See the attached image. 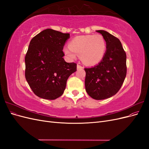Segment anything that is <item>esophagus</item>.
<instances>
[{"instance_id":"1","label":"esophagus","mask_w":149,"mask_h":149,"mask_svg":"<svg viewBox=\"0 0 149 149\" xmlns=\"http://www.w3.org/2000/svg\"><path fill=\"white\" fill-rule=\"evenodd\" d=\"M81 68H83V66H81L79 65H77V69H78V70L81 69Z\"/></svg>"}]
</instances>
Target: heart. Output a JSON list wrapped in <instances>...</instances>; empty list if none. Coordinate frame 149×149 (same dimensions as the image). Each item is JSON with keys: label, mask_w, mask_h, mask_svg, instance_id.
Instances as JSON below:
<instances>
[{"label": "heart", "mask_w": 149, "mask_h": 149, "mask_svg": "<svg viewBox=\"0 0 149 149\" xmlns=\"http://www.w3.org/2000/svg\"><path fill=\"white\" fill-rule=\"evenodd\" d=\"M106 50V40L100 34L78 36L72 39L69 47L63 52L70 60H76L80 55L81 60L87 65L100 63L104 56Z\"/></svg>", "instance_id": "obj_1"}]
</instances>
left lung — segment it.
<instances>
[{
    "label": "left lung",
    "mask_w": 149,
    "mask_h": 149,
    "mask_svg": "<svg viewBox=\"0 0 149 149\" xmlns=\"http://www.w3.org/2000/svg\"><path fill=\"white\" fill-rule=\"evenodd\" d=\"M104 38V56L92 68H84L85 88L89 96L96 100L109 98L119 91L127 73L126 54L120 40L105 30H96Z\"/></svg>",
    "instance_id": "left-lung-1"
}]
</instances>
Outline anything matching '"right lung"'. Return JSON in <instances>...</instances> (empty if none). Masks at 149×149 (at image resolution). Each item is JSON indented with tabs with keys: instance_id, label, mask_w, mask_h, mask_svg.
I'll use <instances>...</instances> for the list:
<instances>
[{
	"instance_id": "right-lung-1",
	"label": "right lung",
	"mask_w": 149,
	"mask_h": 149,
	"mask_svg": "<svg viewBox=\"0 0 149 149\" xmlns=\"http://www.w3.org/2000/svg\"><path fill=\"white\" fill-rule=\"evenodd\" d=\"M70 33L48 29L31 40L25 58V78L39 97L53 100L61 96L76 64L67 63L63 49Z\"/></svg>"
}]
</instances>
